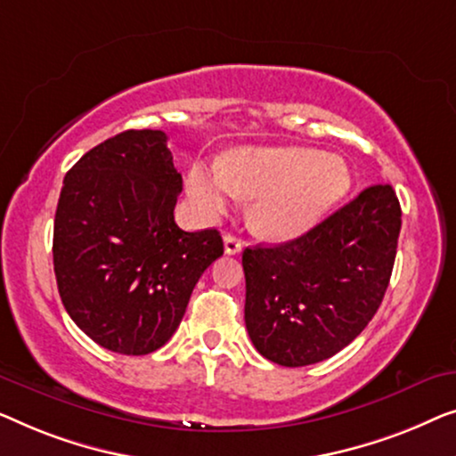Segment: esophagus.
Instances as JSON below:
<instances>
[{"label": "esophagus", "instance_id": "obj_1", "mask_svg": "<svg viewBox=\"0 0 456 456\" xmlns=\"http://www.w3.org/2000/svg\"><path fill=\"white\" fill-rule=\"evenodd\" d=\"M223 241H225V254H229V256L240 254L241 249H243V241L237 240V237L231 235V233H225V237H223Z\"/></svg>", "mask_w": 456, "mask_h": 456}]
</instances>
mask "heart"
I'll return each mask as SVG.
<instances>
[{"mask_svg":"<svg viewBox=\"0 0 456 456\" xmlns=\"http://www.w3.org/2000/svg\"><path fill=\"white\" fill-rule=\"evenodd\" d=\"M354 173L341 155L310 146L241 149L225 163L191 165L188 191L208 219H216L237 198H252L248 221L268 240H293L316 227L341 202Z\"/></svg>","mask_w":456,"mask_h":456,"instance_id":"b5f03b06","label":"heart"}]
</instances>
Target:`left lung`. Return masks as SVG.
<instances>
[{
    "instance_id": "left-lung-1",
    "label": "left lung",
    "mask_w": 456,
    "mask_h": 456,
    "mask_svg": "<svg viewBox=\"0 0 456 456\" xmlns=\"http://www.w3.org/2000/svg\"><path fill=\"white\" fill-rule=\"evenodd\" d=\"M399 233V198L376 183L297 240L243 249L246 329L258 354L301 368L347 347L382 304Z\"/></svg>"
}]
</instances>
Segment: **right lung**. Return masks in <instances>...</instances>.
I'll list each match as a JSON object with an SVG mask.
<instances>
[{
  "label": "right lung",
  "instance_id": "obj_1",
  "mask_svg": "<svg viewBox=\"0 0 456 456\" xmlns=\"http://www.w3.org/2000/svg\"><path fill=\"white\" fill-rule=\"evenodd\" d=\"M182 173L167 134L127 130L63 177L53 268L63 307L101 347L146 355L169 341L202 273L223 256L216 229L173 219Z\"/></svg>",
  "mask_w": 456,
  "mask_h": 456
}]
</instances>
